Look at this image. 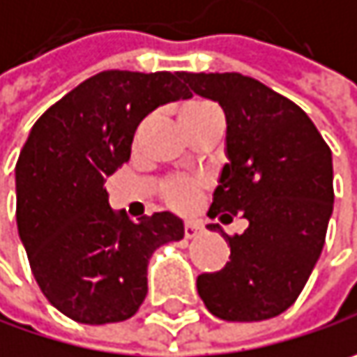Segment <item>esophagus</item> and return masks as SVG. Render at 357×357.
I'll use <instances>...</instances> for the list:
<instances>
[{
	"instance_id": "obj_1",
	"label": "esophagus",
	"mask_w": 357,
	"mask_h": 357,
	"mask_svg": "<svg viewBox=\"0 0 357 357\" xmlns=\"http://www.w3.org/2000/svg\"><path fill=\"white\" fill-rule=\"evenodd\" d=\"M200 231H202V227H200V223H196V221H188V223L183 225V236H185L188 240L198 238Z\"/></svg>"
}]
</instances>
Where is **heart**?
Segmentation results:
<instances>
[{
	"mask_svg": "<svg viewBox=\"0 0 357 357\" xmlns=\"http://www.w3.org/2000/svg\"><path fill=\"white\" fill-rule=\"evenodd\" d=\"M217 109L215 105L206 103V101H190L183 107L179 109V121H188L194 117H200L208 111ZM206 188V181L202 178H190V176H181V178H172L165 181L163 185V194L165 200L172 208H176L179 213H188L196 206V202L200 200L202 192Z\"/></svg>",
	"mask_w": 357,
	"mask_h": 357,
	"instance_id": "heart-1",
	"label": "heart"
}]
</instances>
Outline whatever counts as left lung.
I'll use <instances>...</instances> for the list:
<instances>
[{"instance_id":"obj_1","label":"left lung","mask_w":357,"mask_h":357,"mask_svg":"<svg viewBox=\"0 0 357 357\" xmlns=\"http://www.w3.org/2000/svg\"><path fill=\"white\" fill-rule=\"evenodd\" d=\"M181 78L217 101L227 119L229 163L208 217L240 215L250 223L240 236L223 234L229 262L202 273L198 294L217 319H273L298 300L324 246L335 200L331 149L304 109L250 76L183 72Z\"/></svg>"}]
</instances>
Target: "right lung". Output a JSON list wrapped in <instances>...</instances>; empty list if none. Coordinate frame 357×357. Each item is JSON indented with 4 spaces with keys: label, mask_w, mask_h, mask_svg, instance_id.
Instances as JSON below:
<instances>
[{
    "label": "right lung",
    "mask_w": 357,
    "mask_h": 357,
    "mask_svg": "<svg viewBox=\"0 0 357 357\" xmlns=\"http://www.w3.org/2000/svg\"><path fill=\"white\" fill-rule=\"evenodd\" d=\"M183 72L105 70L47 109L16 163V223L45 298L72 321L132 319L153 252L183 238L172 213L136 223L109 206L105 179L130 161L138 123L192 97Z\"/></svg>",
    "instance_id": "add662e5"
}]
</instances>
